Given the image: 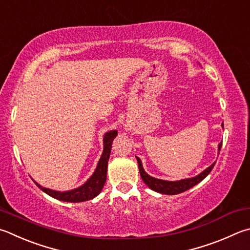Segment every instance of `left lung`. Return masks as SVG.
<instances>
[{"label":"left lung","mask_w":250,"mask_h":250,"mask_svg":"<svg viewBox=\"0 0 250 250\" xmlns=\"http://www.w3.org/2000/svg\"><path fill=\"white\" fill-rule=\"evenodd\" d=\"M222 128H224L223 124H222ZM221 146H222V143L219 144V152L221 151ZM137 161H138L141 178H142V180L144 181V184L146 185L148 188L154 190V191L164 193V194H178L186 191V190L192 188L193 186H196L197 184L200 183L201 180H203L208 174H210V171L213 169V167H214V164H215V163H213V164L211 166H208L207 169H204L198 176L192 177V178L181 179L177 181H168V180L154 178V177L147 175L143 169L142 162H141L139 157H137Z\"/></svg>","instance_id":"8db88e82"}]
</instances>
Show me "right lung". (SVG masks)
Returning a JSON list of instances; mask_svg holds the SVG:
<instances>
[{
	"label": "right lung",
	"mask_w": 250,
	"mask_h": 250,
	"mask_svg": "<svg viewBox=\"0 0 250 250\" xmlns=\"http://www.w3.org/2000/svg\"><path fill=\"white\" fill-rule=\"evenodd\" d=\"M117 130H112L107 132L104 135V151L99 160L96 169L94 174L90 176V178L86 181L81 187L69 190V191H57V190H51L49 188H44L35 181V184L42 190L43 192L49 194L50 197L58 199L60 201L65 202H83L90 200L97 197L104 188V185L106 183L107 178V167L108 160H109L110 152H111V144L112 141L117 137Z\"/></svg>",
	"instance_id": "1"
}]
</instances>
